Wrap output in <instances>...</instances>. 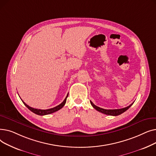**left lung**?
Here are the masks:
<instances>
[{"instance_id": "obj_1", "label": "left lung", "mask_w": 156, "mask_h": 156, "mask_svg": "<svg viewBox=\"0 0 156 156\" xmlns=\"http://www.w3.org/2000/svg\"><path fill=\"white\" fill-rule=\"evenodd\" d=\"M134 103V102L132 104H130L129 105H128V107H126L125 108H122V109H102V108H101L99 107H98V106L95 105L92 101H90V104L91 105H92V107L96 109L97 111H98L99 112H101L103 114H107V115H110V116H118L119 115V114L123 113L124 112H125L126 110H128L131 106H132L133 105V104Z\"/></svg>"}]
</instances>
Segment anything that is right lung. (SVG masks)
I'll list each match as a JSON object with an SVG mask.
<instances>
[{"instance_id":"1","label":"right lung","mask_w":156,"mask_h":156,"mask_svg":"<svg viewBox=\"0 0 156 156\" xmlns=\"http://www.w3.org/2000/svg\"><path fill=\"white\" fill-rule=\"evenodd\" d=\"M68 96V94L67 95L66 97L65 98V99L64 100V101L60 104L59 105H58L57 106H56V107L55 108H51V109H35V108H33L31 107H30V106L28 105H27V104H25V102H23V104L25 105L26 107L30 109L31 112H33L34 113L36 114H38V115H40V116H44V115H47V114H52L53 112H55L57 111H59V109H61L63 106L65 105L66 104V99H67V97Z\"/></svg>"}]
</instances>
